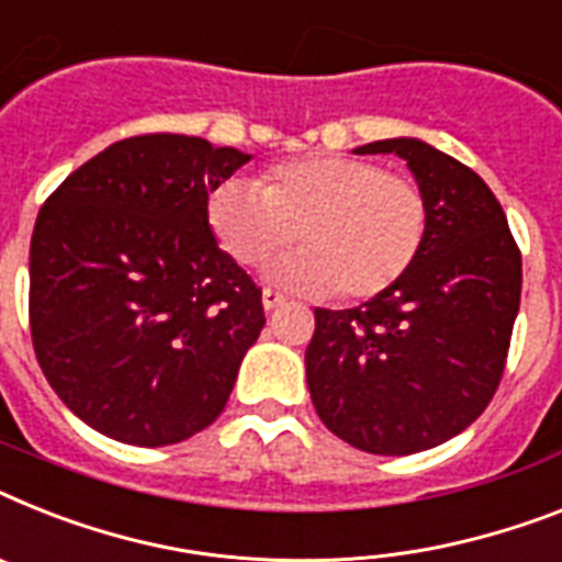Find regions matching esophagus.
I'll use <instances>...</instances> for the list:
<instances>
[{
    "mask_svg": "<svg viewBox=\"0 0 562 562\" xmlns=\"http://www.w3.org/2000/svg\"><path fill=\"white\" fill-rule=\"evenodd\" d=\"M285 303H289V296L280 294V291H271V289L262 291V308L266 311H277V308H282Z\"/></svg>",
    "mask_w": 562,
    "mask_h": 562,
    "instance_id": "1",
    "label": "esophagus"
}]
</instances>
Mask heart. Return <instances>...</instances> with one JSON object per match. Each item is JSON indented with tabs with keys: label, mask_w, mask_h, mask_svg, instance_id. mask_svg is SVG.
<instances>
[{
	"label": "heart",
	"mask_w": 562,
	"mask_h": 562,
	"mask_svg": "<svg viewBox=\"0 0 562 562\" xmlns=\"http://www.w3.org/2000/svg\"><path fill=\"white\" fill-rule=\"evenodd\" d=\"M205 216L220 248L245 268L266 266L296 237L303 251L277 262L271 280L351 303L394 289L428 237V202L414 179L339 154L268 165L259 188L225 179Z\"/></svg>",
	"instance_id": "b5f03b06"
}]
</instances>
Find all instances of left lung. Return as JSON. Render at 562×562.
<instances>
[{"label": "left lung", "instance_id": "1", "mask_svg": "<svg viewBox=\"0 0 562 562\" xmlns=\"http://www.w3.org/2000/svg\"><path fill=\"white\" fill-rule=\"evenodd\" d=\"M357 154L408 162L426 193L428 237L394 289L357 308H314L305 376L339 440L369 454H417L492 403L520 311V248L492 188L449 154L408 136Z\"/></svg>", "mask_w": 562, "mask_h": 562}]
</instances>
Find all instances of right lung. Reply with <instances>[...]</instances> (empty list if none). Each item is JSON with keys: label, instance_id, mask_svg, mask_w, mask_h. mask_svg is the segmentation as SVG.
Segmentation results:
<instances>
[{"label": "right lung", "instance_id": "add662e5", "mask_svg": "<svg viewBox=\"0 0 562 562\" xmlns=\"http://www.w3.org/2000/svg\"><path fill=\"white\" fill-rule=\"evenodd\" d=\"M248 159L200 136H131L70 173L36 216L33 351L59 400L111 440L173 446L228 403L266 311L205 205Z\"/></svg>", "mask_w": 562, "mask_h": 562}]
</instances>
